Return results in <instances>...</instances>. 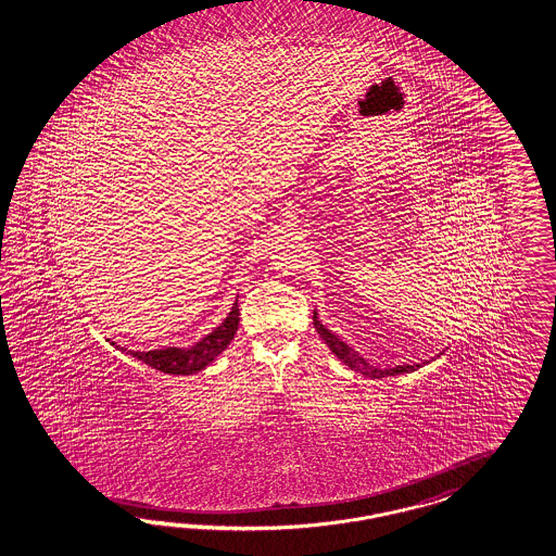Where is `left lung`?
<instances>
[{"instance_id": "obj_1", "label": "left lung", "mask_w": 556, "mask_h": 556, "mask_svg": "<svg viewBox=\"0 0 556 556\" xmlns=\"http://www.w3.org/2000/svg\"><path fill=\"white\" fill-rule=\"evenodd\" d=\"M314 326H316V331L319 333V338L328 344V348H330L331 352H333L340 361L344 362L348 368H352L354 372L370 376V378L408 375V372H415V370H419L420 366H425V364H429V362H431L425 361L420 362V364H396V366H392V368L372 366V364L366 361V358H362L361 354H358L354 348H350V345L345 344L344 340H340L336 333H331V331L328 330L321 321H319L317 312H314ZM435 358H439V356H435Z\"/></svg>"}]
</instances>
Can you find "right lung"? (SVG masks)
I'll list each match as a JSON object with an SVG mask.
<instances>
[{
  "label": "right lung",
  "mask_w": 556,
  "mask_h": 556,
  "mask_svg": "<svg viewBox=\"0 0 556 556\" xmlns=\"http://www.w3.org/2000/svg\"><path fill=\"white\" fill-rule=\"evenodd\" d=\"M239 300H235L228 316L220 326H216L211 333H206L202 340H198L195 344L188 345V348H176V345H167L162 350H150V352H137V350H129L123 348L115 342L117 350L123 354L137 358L143 364H148L151 368L165 372V375H195L200 370H204L208 364L216 361L223 352H225L228 344L232 342L235 333L239 330Z\"/></svg>",
  "instance_id": "1"
}]
</instances>
